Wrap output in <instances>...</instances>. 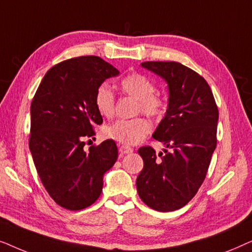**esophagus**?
I'll return each mask as SVG.
<instances>
[{
	"label": "esophagus",
	"instance_id": "1",
	"mask_svg": "<svg viewBox=\"0 0 252 252\" xmlns=\"http://www.w3.org/2000/svg\"><path fill=\"white\" fill-rule=\"evenodd\" d=\"M119 153L122 155H127V154L133 153V149L130 147H127V146H120L119 147Z\"/></svg>",
	"mask_w": 252,
	"mask_h": 252
}]
</instances>
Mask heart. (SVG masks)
<instances>
[{
    "mask_svg": "<svg viewBox=\"0 0 252 252\" xmlns=\"http://www.w3.org/2000/svg\"><path fill=\"white\" fill-rule=\"evenodd\" d=\"M120 88L125 94L139 101V109L151 117H159L164 112V102L154 95L156 92L154 84L141 74H130L120 81ZM95 105L99 115L110 118L115 112V96L109 85L103 84L96 91ZM151 129L144 118L119 119L106 126L105 136L117 142L134 146L141 142Z\"/></svg>",
    "mask_w": 252,
    "mask_h": 252,
    "instance_id": "b5f03b06",
    "label": "heart"
}]
</instances>
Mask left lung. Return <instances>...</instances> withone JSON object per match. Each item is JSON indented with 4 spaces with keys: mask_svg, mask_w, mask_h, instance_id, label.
<instances>
[{
    "mask_svg": "<svg viewBox=\"0 0 252 252\" xmlns=\"http://www.w3.org/2000/svg\"><path fill=\"white\" fill-rule=\"evenodd\" d=\"M141 66L167 84V110L153 134L170 151L140 148L143 170L136 178L140 198L151 209H181L204 181L217 146L218 108L208 82L178 62H144Z\"/></svg>",
    "mask_w": 252,
    "mask_h": 252,
    "instance_id": "obj_1",
    "label": "left lung"
}]
</instances>
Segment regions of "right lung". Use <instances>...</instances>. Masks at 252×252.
I'll list each match as a JSON object with an SVG mask.
<instances>
[{
	"instance_id": "add662e5",
	"label": "right lung",
	"mask_w": 252,
	"mask_h": 252,
	"mask_svg": "<svg viewBox=\"0 0 252 252\" xmlns=\"http://www.w3.org/2000/svg\"><path fill=\"white\" fill-rule=\"evenodd\" d=\"M118 74L99 57L72 58L51 67L34 96L30 150L44 188L62 208L92 205L101 195L103 177L118 158L113 140L84 149V137L103 123L96 91Z\"/></svg>"
}]
</instances>
